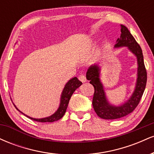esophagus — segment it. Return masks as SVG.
<instances>
[{"label": "esophagus", "mask_w": 154, "mask_h": 154, "mask_svg": "<svg viewBox=\"0 0 154 154\" xmlns=\"http://www.w3.org/2000/svg\"><path fill=\"white\" fill-rule=\"evenodd\" d=\"M78 78L82 82H85L86 81H87V79H86V77L84 75H80L79 76Z\"/></svg>", "instance_id": "esophagus-1"}]
</instances>
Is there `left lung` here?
Segmentation results:
<instances>
[{
	"mask_svg": "<svg viewBox=\"0 0 154 154\" xmlns=\"http://www.w3.org/2000/svg\"><path fill=\"white\" fill-rule=\"evenodd\" d=\"M121 36L116 40L114 48L128 47L137 57V78L135 91L128 101L116 106L108 101L103 86L100 80V68L98 65H92L86 73V77L94 87L95 92L93 98V109L99 117L104 119H116L128 115L132 112L140 103L147 82V72L144 64L142 49L135 39L125 26L121 24Z\"/></svg>",
	"mask_w": 154,
	"mask_h": 154,
	"instance_id": "1",
	"label": "left lung"
}]
</instances>
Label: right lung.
<instances>
[{
  "mask_svg": "<svg viewBox=\"0 0 154 154\" xmlns=\"http://www.w3.org/2000/svg\"><path fill=\"white\" fill-rule=\"evenodd\" d=\"M82 83L79 80L77 77H73V78L69 80V82L65 85V87L63 88L62 93L61 95V100H60V104L59 109H57V111L54 113V114L50 116H48L45 118H42V119H35V118H32L30 116H26L24 114H23L22 111H20L17 109V106L14 105L16 109H17L19 111H20L21 113L24 115L29 117V119L34 120L36 122H53L57 121L63 117L64 115L65 112H66L67 106H68L69 101L71 96L73 94L74 92L75 91V90L77 88H78L79 86L82 85Z\"/></svg>",
  "mask_w": 154,
  "mask_h": 154,
  "instance_id": "1",
  "label": "right lung"
}]
</instances>
